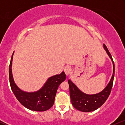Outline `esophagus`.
Instances as JSON below:
<instances>
[{
	"mask_svg": "<svg viewBox=\"0 0 125 125\" xmlns=\"http://www.w3.org/2000/svg\"><path fill=\"white\" fill-rule=\"evenodd\" d=\"M64 71L66 75H69V74H70V73H71L72 69L69 66H66L64 69Z\"/></svg>",
	"mask_w": 125,
	"mask_h": 125,
	"instance_id": "obj_1",
	"label": "esophagus"
}]
</instances>
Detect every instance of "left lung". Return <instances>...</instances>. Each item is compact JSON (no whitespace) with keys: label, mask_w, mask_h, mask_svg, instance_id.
I'll list each match as a JSON object with an SVG mask.
<instances>
[{"label":"left lung","mask_w":125,"mask_h":125,"mask_svg":"<svg viewBox=\"0 0 125 125\" xmlns=\"http://www.w3.org/2000/svg\"><path fill=\"white\" fill-rule=\"evenodd\" d=\"M104 49L106 51L112 61L113 65V73L111 79L106 87L100 93L94 94H87L83 93L76 87L73 83L69 79L68 83L69 85L70 96L72 104L75 109L83 112H89L94 111L100 107L105 102L108 98L112 88L113 79L115 76V64L112 57L109 51L107 49L106 46L104 44Z\"/></svg>","instance_id":"left-lung-1"}]
</instances>
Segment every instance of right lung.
<instances>
[{
  "instance_id": "1",
  "label": "right lung",
  "mask_w": 125,
  "mask_h": 125,
  "mask_svg": "<svg viewBox=\"0 0 125 125\" xmlns=\"http://www.w3.org/2000/svg\"><path fill=\"white\" fill-rule=\"evenodd\" d=\"M9 64V82L14 94L21 104L25 107L34 111L42 112L49 109L53 105L54 98L59 86L66 79L64 72L48 79L41 89L35 92H26L20 89L15 83L12 73L13 55Z\"/></svg>"
}]
</instances>
